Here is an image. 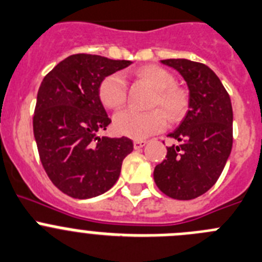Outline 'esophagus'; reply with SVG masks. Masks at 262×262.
<instances>
[{
	"label": "esophagus",
	"mask_w": 262,
	"mask_h": 262,
	"mask_svg": "<svg viewBox=\"0 0 262 262\" xmlns=\"http://www.w3.org/2000/svg\"><path fill=\"white\" fill-rule=\"evenodd\" d=\"M146 141H142V140H136L133 142V145H134V148H136V150H140V148H142L143 146L146 145Z\"/></svg>",
	"instance_id": "1"
}]
</instances>
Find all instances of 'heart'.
Returning a JSON list of instances; mask_svg holds the SVG:
<instances>
[{
  "mask_svg": "<svg viewBox=\"0 0 262 262\" xmlns=\"http://www.w3.org/2000/svg\"><path fill=\"white\" fill-rule=\"evenodd\" d=\"M136 77L155 90L152 105L160 107L171 120L181 117L187 110V95L181 89L175 87V77L160 67L147 65L136 72ZM126 81L122 73L107 75L99 84V98L110 110H119L126 102ZM166 115L159 110L138 112L128 110L117 114L114 119V129L120 136L134 140L160 132L167 125Z\"/></svg>",
  "mask_w": 262,
  "mask_h": 262,
  "instance_id": "obj_1",
  "label": "heart"
}]
</instances>
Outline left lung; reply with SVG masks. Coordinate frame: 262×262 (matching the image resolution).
Returning a JSON list of instances; mask_svg holds the SVG:
<instances>
[{"label": "left lung", "mask_w": 262, "mask_h": 262, "mask_svg": "<svg viewBox=\"0 0 262 262\" xmlns=\"http://www.w3.org/2000/svg\"><path fill=\"white\" fill-rule=\"evenodd\" d=\"M178 70L189 89V110L168 137L166 159L154 169L157 187L175 200H193L216 183L232 148V105L209 67L185 58L162 60Z\"/></svg>", "instance_id": "obj_1"}]
</instances>
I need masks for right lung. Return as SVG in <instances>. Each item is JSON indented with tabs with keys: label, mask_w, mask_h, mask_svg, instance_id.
Instances as JSON below:
<instances>
[{
	"label": "right lung",
	"mask_w": 262,
	"mask_h": 262,
	"mask_svg": "<svg viewBox=\"0 0 262 262\" xmlns=\"http://www.w3.org/2000/svg\"><path fill=\"white\" fill-rule=\"evenodd\" d=\"M132 61L78 53L57 63L37 91L34 136L40 160L56 187L73 199H91L114 187L133 141L99 137L111 124L99 84Z\"/></svg>",
	"instance_id": "obj_1"
}]
</instances>
